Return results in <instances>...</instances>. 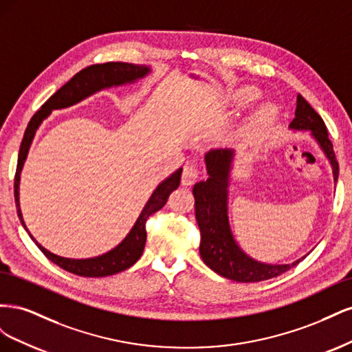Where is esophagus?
<instances>
[{
    "label": "esophagus",
    "instance_id": "34e87169",
    "mask_svg": "<svg viewBox=\"0 0 352 352\" xmlns=\"http://www.w3.org/2000/svg\"><path fill=\"white\" fill-rule=\"evenodd\" d=\"M199 168L197 164H186L182 172V184L184 185H192L199 176Z\"/></svg>",
    "mask_w": 352,
    "mask_h": 352
}]
</instances>
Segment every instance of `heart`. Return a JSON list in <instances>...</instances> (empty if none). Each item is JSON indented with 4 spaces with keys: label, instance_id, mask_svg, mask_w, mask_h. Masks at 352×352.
Returning a JSON list of instances; mask_svg holds the SVG:
<instances>
[{
    "label": "heart",
    "instance_id": "obj_1",
    "mask_svg": "<svg viewBox=\"0 0 352 352\" xmlns=\"http://www.w3.org/2000/svg\"><path fill=\"white\" fill-rule=\"evenodd\" d=\"M265 113H267V114H270V113H272V110H270V109H267V110H265Z\"/></svg>",
    "mask_w": 352,
    "mask_h": 352
}]
</instances>
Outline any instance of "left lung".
<instances>
[{
	"label": "left lung",
	"instance_id": "obj_1",
	"mask_svg": "<svg viewBox=\"0 0 352 352\" xmlns=\"http://www.w3.org/2000/svg\"><path fill=\"white\" fill-rule=\"evenodd\" d=\"M292 129H308L322 145L323 151L333 167L335 182L339 175V164L335 157L333 145L327 136L323 119L308 104L302 95L298 94L295 119L291 123ZM233 151L214 150L206 155L208 179L194 186L195 216L201 233L199 254L211 270L235 282H261L276 278L302 261L305 257L292 264L273 265L254 261L233 241L229 229L226 211V188L228 175Z\"/></svg>",
	"mask_w": 352,
	"mask_h": 352
}]
</instances>
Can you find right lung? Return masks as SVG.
Masks as SVG:
<instances>
[{"instance_id": "1", "label": "right lung", "mask_w": 352, "mask_h": 352, "mask_svg": "<svg viewBox=\"0 0 352 352\" xmlns=\"http://www.w3.org/2000/svg\"><path fill=\"white\" fill-rule=\"evenodd\" d=\"M148 72H150V69L145 66H135V65H129V63H119V61L117 63L110 61V63H102V65L88 66L82 69L79 73L74 74L67 83L63 85L54 95H51V97L42 104V107L32 116V119L25 131L22 144H20L17 167H16V175H14V199L17 206V214L25 229L26 226L22 219V211H20V206H19L20 172H22V167L26 160L30 142L34 140L35 131L38 129L41 122L45 119L51 110L69 107V105L79 102L80 100L88 97V95L94 94L95 91L102 89L105 87H113V85H122L126 82L136 80L138 78L145 76ZM180 175H182V168H179L176 173L167 177L162 185H158V188L151 195L150 201H148L146 206L144 207L140 219L136 220L135 226L132 228L129 235L124 238V241L120 245H117L114 250H111L110 252L104 255H100V257L87 258V260H72V258L58 257V255L47 251L44 247H41L30 233L29 236L38 245V248L48 260H51L52 263L57 264L58 267L65 269L73 274L83 276V278H104V276H110V274L123 272L126 269H129L131 265H133L138 260H140L145 247V241H146V229H145L146 220L151 214H154L155 211H158L160 208H163L166 206L170 194H172L173 190L177 189V186L180 185Z\"/></svg>"}]
</instances>
